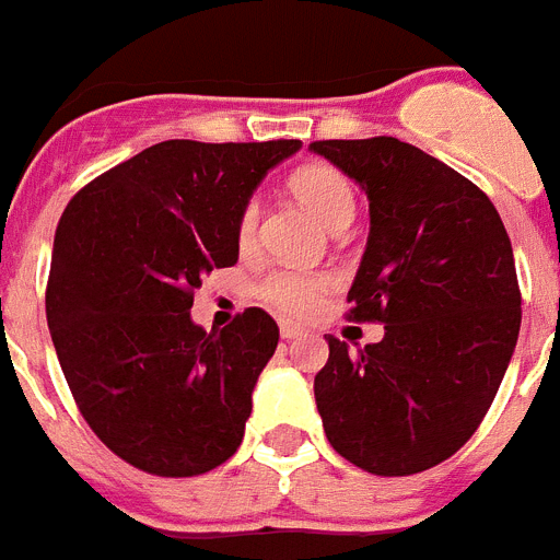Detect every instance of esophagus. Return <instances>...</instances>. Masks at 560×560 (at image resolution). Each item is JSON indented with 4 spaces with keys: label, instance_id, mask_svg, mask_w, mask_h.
<instances>
[{
    "label": "esophagus",
    "instance_id": "34e87169",
    "mask_svg": "<svg viewBox=\"0 0 560 560\" xmlns=\"http://www.w3.org/2000/svg\"><path fill=\"white\" fill-rule=\"evenodd\" d=\"M280 336H283L285 341L300 339V336H305V328H300V325L294 323H280Z\"/></svg>",
    "mask_w": 560,
    "mask_h": 560
}]
</instances>
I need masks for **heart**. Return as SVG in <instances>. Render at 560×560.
I'll use <instances>...</instances> for the list:
<instances>
[{"label":"heart","mask_w":560,"mask_h":560,"mask_svg":"<svg viewBox=\"0 0 560 560\" xmlns=\"http://www.w3.org/2000/svg\"><path fill=\"white\" fill-rule=\"evenodd\" d=\"M291 190L316 219L323 221L328 230L350 224L355 212V196L350 182L336 171L334 165H305L291 176ZM257 219L260 207L257 201H246V207L237 215V244L252 246L257 235ZM334 289V277L325 271H296V269H277L266 275L257 283V296L269 308L285 316H308L319 308L325 294Z\"/></svg>","instance_id":"obj_1"}]
</instances>
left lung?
<instances>
[{
    "label": "left lung",
    "mask_w": 560,
    "mask_h": 560,
    "mask_svg": "<svg viewBox=\"0 0 560 560\" xmlns=\"http://www.w3.org/2000/svg\"><path fill=\"white\" fill-rule=\"evenodd\" d=\"M311 151L359 182L370 237L350 319L384 339H328L314 378L330 446L378 477H409L468 443L511 364L522 325L513 246L497 207L454 167L395 137L319 140Z\"/></svg>",
    "instance_id": "8db88e82"
}]
</instances>
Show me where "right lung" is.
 <instances>
[{
	"label": "right lung",
	"instance_id": "right-lung-1",
	"mask_svg": "<svg viewBox=\"0 0 560 560\" xmlns=\"http://www.w3.org/2000/svg\"><path fill=\"white\" fill-rule=\"evenodd\" d=\"M300 140H167L89 182L56 230L47 325L92 432L156 477H199L244 440L280 330L246 308L190 319L192 291L237 264V215Z\"/></svg>",
	"mask_w": 560,
	"mask_h": 560
}]
</instances>
